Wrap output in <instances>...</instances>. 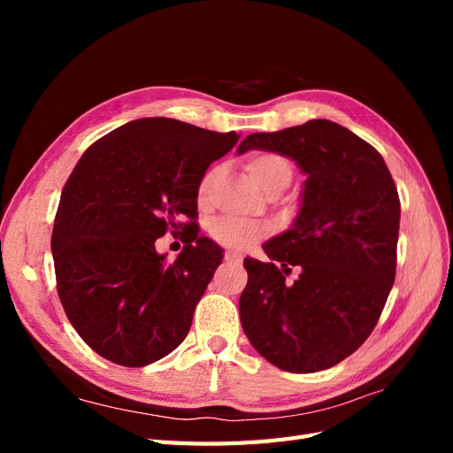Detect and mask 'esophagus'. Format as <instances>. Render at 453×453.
<instances>
[{
	"label": "esophagus",
	"mask_w": 453,
	"mask_h": 453,
	"mask_svg": "<svg viewBox=\"0 0 453 453\" xmlns=\"http://www.w3.org/2000/svg\"><path fill=\"white\" fill-rule=\"evenodd\" d=\"M225 260L230 265H240L242 263V257L238 253H232V251H226L225 253Z\"/></svg>",
	"instance_id": "34e87169"
}]
</instances>
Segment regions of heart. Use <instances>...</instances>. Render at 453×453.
<instances>
[{"label": "heart", "instance_id": "1", "mask_svg": "<svg viewBox=\"0 0 453 453\" xmlns=\"http://www.w3.org/2000/svg\"><path fill=\"white\" fill-rule=\"evenodd\" d=\"M245 170H248L251 180L263 188L266 195H273V193L280 195L281 190H285L291 185L293 175H295L293 162L281 153H273V150H260V153L251 155L248 160H245ZM215 173H217L215 170H210L202 177V181L198 185L200 202L208 200ZM266 234H268L266 226L251 223V221H243V219H234V217L221 219V221L211 225V236L219 243H223L232 250H248L258 240H263Z\"/></svg>", "mask_w": 453, "mask_h": 453}]
</instances>
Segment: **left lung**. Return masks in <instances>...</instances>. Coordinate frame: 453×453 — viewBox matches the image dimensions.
Segmentation results:
<instances>
[{
  "label": "left lung",
  "mask_w": 453,
  "mask_h": 453,
  "mask_svg": "<svg viewBox=\"0 0 453 453\" xmlns=\"http://www.w3.org/2000/svg\"><path fill=\"white\" fill-rule=\"evenodd\" d=\"M250 149L293 158L308 180L293 226L263 245L270 263L243 258V333L278 368L319 372L349 357L386 306L396 270L399 193L378 150L333 120L251 134L238 153ZM293 265L301 273L287 284Z\"/></svg>",
  "instance_id": "8db88e82"
}]
</instances>
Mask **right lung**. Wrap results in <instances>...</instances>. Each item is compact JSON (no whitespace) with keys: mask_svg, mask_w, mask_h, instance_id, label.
<instances>
[{"mask_svg":"<svg viewBox=\"0 0 453 453\" xmlns=\"http://www.w3.org/2000/svg\"><path fill=\"white\" fill-rule=\"evenodd\" d=\"M240 140L149 117L92 143L65 181L52 228L57 289L67 319L104 359L145 366L185 340L223 250L198 234V185ZM186 243L173 264L154 242Z\"/></svg>","mask_w":453,"mask_h":453,"instance_id":"add662e5","label":"right lung"}]
</instances>
